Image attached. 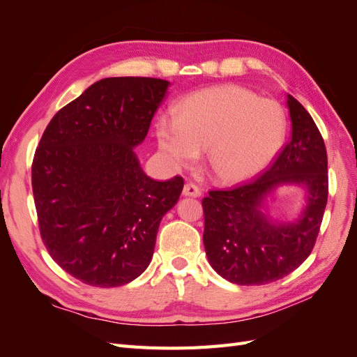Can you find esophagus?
Returning <instances> with one entry per match:
<instances>
[{
  "label": "esophagus",
  "mask_w": 357,
  "mask_h": 357,
  "mask_svg": "<svg viewBox=\"0 0 357 357\" xmlns=\"http://www.w3.org/2000/svg\"><path fill=\"white\" fill-rule=\"evenodd\" d=\"M183 195L198 198L201 197V189L195 185V183H186L185 188H183Z\"/></svg>",
  "instance_id": "34e87169"
}]
</instances>
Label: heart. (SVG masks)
Here are the masks:
<instances>
[{
    "label": "heart",
    "mask_w": 357,
    "mask_h": 357,
    "mask_svg": "<svg viewBox=\"0 0 357 357\" xmlns=\"http://www.w3.org/2000/svg\"><path fill=\"white\" fill-rule=\"evenodd\" d=\"M287 117L273 100L241 86H218L190 95L176 121L160 119L159 147L176 165L195 164L207 149L208 168L222 181H240L265 168L283 147Z\"/></svg>",
    "instance_id": "obj_1"
}]
</instances>
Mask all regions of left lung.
I'll return each mask as SVG.
<instances>
[{"label":"left lung","instance_id":"left-lung-1","mask_svg":"<svg viewBox=\"0 0 357 357\" xmlns=\"http://www.w3.org/2000/svg\"><path fill=\"white\" fill-rule=\"evenodd\" d=\"M291 135L264 174L232 189L210 190L202 199L204 247L219 275L240 286L286 277L310 256L326 208L329 181L323 137L310 113L287 95ZM282 184L307 190V205L294 222H271L266 197Z\"/></svg>","mask_w":357,"mask_h":357}]
</instances>
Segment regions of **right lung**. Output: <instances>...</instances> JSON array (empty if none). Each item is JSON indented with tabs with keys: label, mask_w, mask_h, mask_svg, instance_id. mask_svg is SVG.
Instances as JSON below:
<instances>
[{
	"label": "right lung",
	"mask_w": 357,
	"mask_h": 357,
	"mask_svg": "<svg viewBox=\"0 0 357 357\" xmlns=\"http://www.w3.org/2000/svg\"><path fill=\"white\" fill-rule=\"evenodd\" d=\"M169 82L109 77L53 116L31 168L40 235L63 271L95 287L132 282L152 261L185 181L150 178L134 147Z\"/></svg>",
	"instance_id": "add662e5"
}]
</instances>
